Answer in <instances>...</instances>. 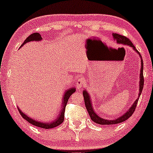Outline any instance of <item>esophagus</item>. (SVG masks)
<instances>
[{
  "label": "esophagus",
  "mask_w": 153,
  "mask_h": 153,
  "mask_svg": "<svg viewBox=\"0 0 153 153\" xmlns=\"http://www.w3.org/2000/svg\"><path fill=\"white\" fill-rule=\"evenodd\" d=\"M84 84H85V80L84 79V78H82V77H79L76 81V88L77 89L81 88V87L84 86Z\"/></svg>",
  "instance_id": "34e87169"
}]
</instances>
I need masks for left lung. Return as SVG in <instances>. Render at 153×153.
Segmentation results:
<instances>
[{
    "label": "left lung",
    "instance_id": "obj_1",
    "mask_svg": "<svg viewBox=\"0 0 153 153\" xmlns=\"http://www.w3.org/2000/svg\"><path fill=\"white\" fill-rule=\"evenodd\" d=\"M112 36H113V39H114V40L116 41V42L118 44L129 45V46L133 48V49H134L135 51H136V53H138V55H139V56L141 57V55H140L139 52L136 50L134 44H133L131 41L127 37L124 36H122V35H120L118 34V33H112ZM143 59H141V67H140V86H139L140 88H139V94H138V97H140V95L142 92L143 88L144 78H143ZM83 96H84V98L85 105H86V110L88 111L91 119L94 121L95 123H96V124H102V125L116 124H119V123L123 122H124V121H126L127 119L129 118L130 117L132 116L133 113L134 112L135 110H136L138 99H139L138 98L136 99V101L134 102V104L131 105V108L128 109V110L126 111V112H125L122 116H121L120 117L116 119V120H106V119H102V117H100V116H98V114H97L95 112L94 109H93L92 103L91 102V97L86 90L83 91Z\"/></svg>",
    "mask_w": 153,
    "mask_h": 153
}]
</instances>
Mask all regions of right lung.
<instances>
[{"instance_id": "right-lung-1", "label": "right lung", "mask_w": 153, "mask_h": 153, "mask_svg": "<svg viewBox=\"0 0 153 153\" xmlns=\"http://www.w3.org/2000/svg\"><path fill=\"white\" fill-rule=\"evenodd\" d=\"M42 40V38H41V36L39 34V33H31V34L27 38L25 39V41H24V43H22V45H21L20 48L22 46H23L24 44H25L26 43L30 42V41H41ZM76 91L75 88H69L68 90L66 91V92L65 93L64 96H63V100H62V108L61 110V112L59 113V114H58V116L57 117L56 119L54 120L51 121V122H41V121L39 120H36L33 118H31L30 117L27 116V114H25V113L22 112V111L19 110V108L18 110L19 113H20L21 116L22 117L27 121V122L30 123L32 125H34L36 126H38V127L40 128H55L56 126H59V124H61L64 121V118H65V108H66L67 103L68 102V100L69 98V97L71 96V95L72 94H74Z\"/></svg>"}]
</instances>
